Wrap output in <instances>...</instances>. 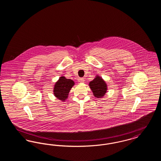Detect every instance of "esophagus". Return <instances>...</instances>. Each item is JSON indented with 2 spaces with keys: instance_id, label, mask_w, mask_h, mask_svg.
<instances>
[{
  "instance_id": "34e87169",
  "label": "esophagus",
  "mask_w": 161,
  "mask_h": 161,
  "mask_svg": "<svg viewBox=\"0 0 161 161\" xmlns=\"http://www.w3.org/2000/svg\"><path fill=\"white\" fill-rule=\"evenodd\" d=\"M78 81L80 82V83H83L84 81V79L83 78H79L78 79Z\"/></svg>"
}]
</instances>
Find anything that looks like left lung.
Masks as SVG:
<instances>
[{
	"label": "left lung",
	"instance_id": "obj_1",
	"mask_svg": "<svg viewBox=\"0 0 161 161\" xmlns=\"http://www.w3.org/2000/svg\"><path fill=\"white\" fill-rule=\"evenodd\" d=\"M89 86L96 98H102L107 92V84L100 76L97 75L92 81L89 83Z\"/></svg>",
	"mask_w": 161,
	"mask_h": 161
}]
</instances>
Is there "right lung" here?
Listing matches in <instances>:
<instances>
[{
    "instance_id": "add662e5",
    "label": "right lung",
    "mask_w": 161,
    "mask_h": 161,
    "mask_svg": "<svg viewBox=\"0 0 161 161\" xmlns=\"http://www.w3.org/2000/svg\"><path fill=\"white\" fill-rule=\"evenodd\" d=\"M74 82L70 79H67L64 77H60L59 80L54 85V94L58 100L65 101L68 98L69 91Z\"/></svg>"
}]
</instances>
